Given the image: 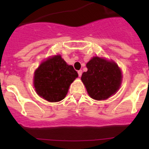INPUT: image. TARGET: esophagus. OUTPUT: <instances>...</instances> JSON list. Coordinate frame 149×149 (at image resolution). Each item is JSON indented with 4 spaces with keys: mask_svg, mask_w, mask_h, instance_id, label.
I'll use <instances>...</instances> for the list:
<instances>
[{
    "mask_svg": "<svg viewBox=\"0 0 149 149\" xmlns=\"http://www.w3.org/2000/svg\"><path fill=\"white\" fill-rule=\"evenodd\" d=\"M78 74H79V77H81L82 75V70H79V71H78Z\"/></svg>",
    "mask_w": 149,
    "mask_h": 149,
    "instance_id": "34e87169",
    "label": "esophagus"
}]
</instances>
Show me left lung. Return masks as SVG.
<instances>
[{"mask_svg": "<svg viewBox=\"0 0 149 149\" xmlns=\"http://www.w3.org/2000/svg\"><path fill=\"white\" fill-rule=\"evenodd\" d=\"M88 70L81 76L88 95L96 100H104L115 94L122 81L120 69L114 62L94 57L86 64Z\"/></svg>", "mask_w": 149, "mask_h": 149, "instance_id": "1", "label": "left lung"}]
</instances>
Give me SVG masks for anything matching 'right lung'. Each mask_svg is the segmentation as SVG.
<instances>
[{
    "instance_id": "1",
    "label": "right lung",
    "mask_w": 149,
    "mask_h": 149,
    "mask_svg": "<svg viewBox=\"0 0 149 149\" xmlns=\"http://www.w3.org/2000/svg\"><path fill=\"white\" fill-rule=\"evenodd\" d=\"M78 77L72 65H68L61 55L42 63L34 73V85L37 94L51 102L65 98L70 84Z\"/></svg>"
}]
</instances>
